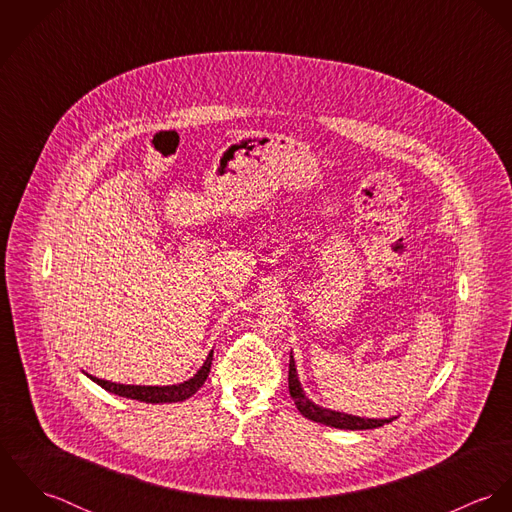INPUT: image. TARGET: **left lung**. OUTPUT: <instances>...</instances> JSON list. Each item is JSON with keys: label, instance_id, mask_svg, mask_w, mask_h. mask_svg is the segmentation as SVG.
<instances>
[{"label": "left lung", "instance_id": "left-lung-1", "mask_svg": "<svg viewBox=\"0 0 512 512\" xmlns=\"http://www.w3.org/2000/svg\"><path fill=\"white\" fill-rule=\"evenodd\" d=\"M288 382H290V394L295 402V408L301 412V416H305L307 420H313L317 424H325L331 428H339V430H372V428H380L384 424H390L396 418H388V420H368V418H359V416H349V414H341V412H333L327 408H319L315 406L303 392L299 380H297V372H295V363L293 357H290V374H288Z\"/></svg>", "mask_w": 512, "mask_h": 512}]
</instances>
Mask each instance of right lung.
Returning a JSON list of instances; mask_svg holds the SVG:
<instances>
[{
	"label": "right lung",
	"instance_id": "1",
	"mask_svg": "<svg viewBox=\"0 0 512 512\" xmlns=\"http://www.w3.org/2000/svg\"><path fill=\"white\" fill-rule=\"evenodd\" d=\"M211 365H213V353L207 357L205 365L201 366V370L189 378L183 384H173V386H132V384H116L110 380H102L96 376H90L96 384H100L104 390L114 392L118 396L124 398H132V400H140V402H147V404H161V402H181L191 398L207 380L209 372H211Z\"/></svg>",
	"mask_w": 512,
	"mask_h": 512
}]
</instances>
